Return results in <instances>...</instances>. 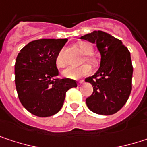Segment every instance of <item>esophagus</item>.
I'll use <instances>...</instances> for the list:
<instances>
[{"mask_svg":"<svg viewBox=\"0 0 147 147\" xmlns=\"http://www.w3.org/2000/svg\"><path fill=\"white\" fill-rule=\"evenodd\" d=\"M83 82H84V81H83V80H82V81H79V82H77V85H78V86H81V85H82Z\"/></svg>","mask_w":147,"mask_h":147,"instance_id":"obj_1","label":"esophagus"}]
</instances>
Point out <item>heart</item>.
Instances as JSON below:
<instances>
[{"instance_id": "heart-1", "label": "heart", "mask_w": 147, "mask_h": 147, "mask_svg": "<svg viewBox=\"0 0 147 147\" xmlns=\"http://www.w3.org/2000/svg\"><path fill=\"white\" fill-rule=\"evenodd\" d=\"M78 47L80 48V50L84 53V54H88L86 55L85 59L88 62L94 64L95 63V59L88 55L93 52V47L88 42H81L78 44ZM56 64L59 67H63L65 65L64 60H63V57H62V52L59 53V54L56 57ZM91 72V67L88 65H83L78 67H75V66H70L68 68H66L64 71L63 75L66 77V78H70V79H79L82 76H88V74Z\"/></svg>"}]
</instances>
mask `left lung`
<instances>
[{
  "mask_svg": "<svg viewBox=\"0 0 147 147\" xmlns=\"http://www.w3.org/2000/svg\"><path fill=\"white\" fill-rule=\"evenodd\" d=\"M80 39L95 43L100 53V68L85 79L94 92L86 99L90 111L112 115L127 102L132 89L133 66L130 53L122 41L101 30L84 35Z\"/></svg>",
  "mask_w": 147,
  "mask_h": 147,
  "instance_id": "left-lung-1",
  "label": "left lung"
}]
</instances>
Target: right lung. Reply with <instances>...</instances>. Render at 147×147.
I'll list each match as a JSON object with an SVG mask.
<instances>
[{
	"instance_id": "obj_1",
	"label": "right lung",
	"mask_w": 147,
	"mask_h": 147,
	"mask_svg": "<svg viewBox=\"0 0 147 147\" xmlns=\"http://www.w3.org/2000/svg\"><path fill=\"white\" fill-rule=\"evenodd\" d=\"M67 39L32 41L18 53L15 85L18 99L31 114L47 117L59 112L66 92L77 87L75 80L59 79L56 57Z\"/></svg>"
}]
</instances>
